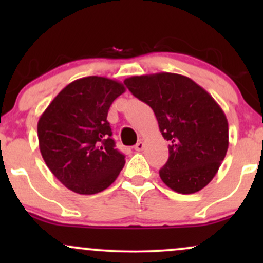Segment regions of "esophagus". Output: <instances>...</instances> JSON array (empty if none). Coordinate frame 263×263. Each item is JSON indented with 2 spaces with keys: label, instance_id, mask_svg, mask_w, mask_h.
<instances>
[{
  "label": "esophagus",
  "instance_id": "esophagus-1",
  "mask_svg": "<svg viewBox=\"0 0 263 263\" xmlns=\"http://www.w3.org/2000/svg\"><path fill=\"white\" fill-rule=\"evenodd\" d=\"M143 148H144V143L142 141L137 142V144H136V146H135V149L138 151V152H140V151H142Z\"/></svg>",
  "mask_w": 263,
  "mask_h": 263
}]
</instances>
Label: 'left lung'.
<instances>
[{"label":"left lung","mask_w":263,"mask_h":263,"mask_svg":"<svg viewBox=\"0 0 263 263\" xmlns=\"http://www.w3.org/2000/svg\"><path fill=\"white\" fill-rule=\"evenodd\" d=\"M123 83L152 107L159 131L170 141V158L159 171L163 183L180 194H193L206 186L229 147L228 120L218 102L180 74L140 75Z\"/></svg>","instance_id":"left-lung-1"}]
</instances>
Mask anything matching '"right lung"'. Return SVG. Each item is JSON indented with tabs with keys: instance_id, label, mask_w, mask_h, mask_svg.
<instances>
[{
	"instance_id": "right-lung-1",
	"label": "right lung",
	"mask_w": 263,
	"mask_h": 263,
	"mask_svg": "<svg viewBox=\"0 0 263 263\" xmlns=\"http://www.w3.org/2000/svg\"><path fill=\"white\" fill-rule=\"evenodd\" d=\"M125 91L117 80L81 78L68 84L39 117L38 142L45 164L78 194L108 188L125 165L107 121L111 104Z\"/></svg>"
}]
</instances>
